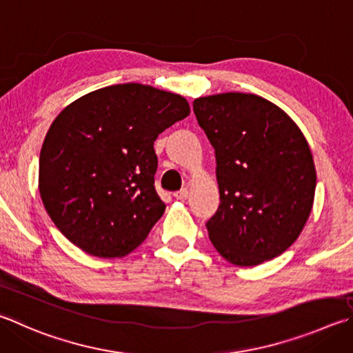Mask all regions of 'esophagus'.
I'll return each instance as SVG.
<instances>
[{
  "label": "esophagus",
  "mask_w": 353,
  "mask_h": 353,
  "mask_svg": "<svg viewBox=\"0 0 353 353\" xmlns=\"http://www.w3.org/2000/svg\"><path fill=\"white\" fill-rule=\"evenodd\" d=\"M190 196V191L187 188H182L181 191H176L174 193V197L179 199V201H183V199H188Z\"/></svg>",
  "instance_id": "34e87169"
}]
</instances>
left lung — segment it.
Wrapping results in <instances>:
<instances>
[{"label":"left lung","mask_w":353,"mask_h":353,"mask_svg":"<svg viewBox=\"0 0 353 353\" xmlns=\"http://www.w3.org/2000/svg\"><path fill=\"white\" fill-rule=\"evenodd\" d=\"M216 154L221 203L207 221L222 258L253 267L276 258L303 232L316 172L296 123L254 94L225 92L193 101Z\"/></svg>","instance_id":"1"}]
</instances>
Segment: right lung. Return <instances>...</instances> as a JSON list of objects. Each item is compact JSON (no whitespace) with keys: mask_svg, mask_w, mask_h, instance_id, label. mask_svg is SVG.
<instances>
[{"mask_svg":"<svg viewBox=\"0 0 353 353\" xmlns=\"http://www.w3.org/2000/svg\"><path fill=\"white\" fill-rule=\"evenodd\" d=\"M188 114L181 95L139 83L101 88L65 108L43 142L38 179L57 228L99 258L137 248L165 211L154 142Z\"/></svg>","mask_w":353,"mask_h":353,"instance_id":"add662e5","label":"right lung"}]
</instances>
